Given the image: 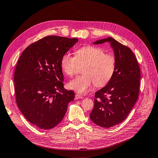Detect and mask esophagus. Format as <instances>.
<instances>
[{"label":"esophagus","instance_id":"1","mask_svg":"<svg viewBox=\"0 0 158 158\" xmlns=\"http://www.w3.org/2000/svg\"><path fill=\"white\" fill-rule=\"evenodd\" d=\"M75 98H76V99H82L83 96L79 94H76L75 95Z\"/></svg>","mask_w":158,"mask_h":158}]
</instances>
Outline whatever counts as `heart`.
Instances as JSON below:
<instances>
[{
	"label": "heart",
	"mask_w": 158,
	"mask_h": 158,
	"mask_svg": "<svg viewBox=\"0 0 158 158\" xmlns=\"http://www.w3.org/2000/svg\"><path fill=\"white\" fill-rule=\"evenodd\" d=\"M78 63H85L82 76L71 80L68 86L80 94L86 93L95 84L98 87L106 85L115 70L114 57L100 47L88 45L82 47L75 52V56L64 53L60 59V67L64 73L70 76L75 74Z\"/></svg>",
	"instance_id": "b5f03b06"
}]
</instances>
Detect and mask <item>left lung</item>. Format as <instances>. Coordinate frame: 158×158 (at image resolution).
Listing matches in <instances>:
<instances>
[{"label":"left lung","mask_w":158,"mask_h":158,"mask_svg":"<svg viewBox=\"0 0 158 158\" xmlns=\"http://www.w3.org/2000/svg\"><path fill=\"white\" fill-rule=\"evenodd\" d=\"M108 42L113 50L115 70L106 86L95 93L90 118L97 125L110 128L127 117L139 93L140 70L133 52L112 37L97 40L94 45Z\"/></svg>","instance_id":"obj_1"}]
</instances>
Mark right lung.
Returning <instances> with one entry per match:
<instances>
[{"instance_id": "right-lung-1", "label": "right lung", "mask_w": 158, "mask_h": 158, "mask_svg": "<svg viewBox=\"0 0 158 158\" xmlns=\"http://www.w3.org/2000/svg\"><path fill=\"white\" fill-rule=\"evenodd\" d=\"M78 40L47 36L28 46L18 60L14 73L17 106L32 125L45 130L64 118L73 90L64 88L60 59Z\"/></svg>"}]
</instances>
